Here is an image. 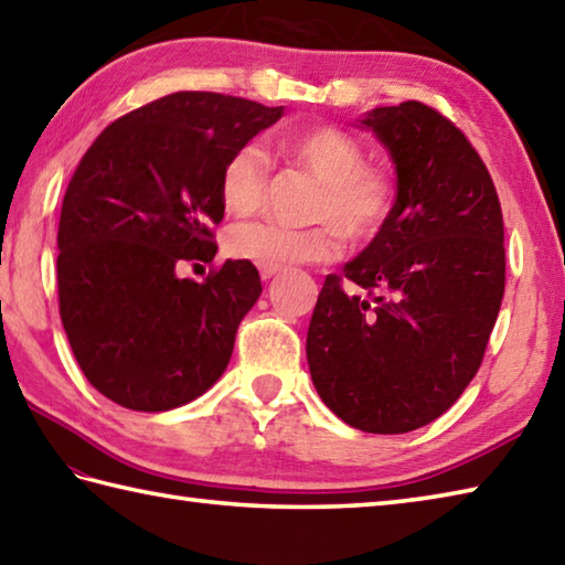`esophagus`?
<instances>
[{
  "instance_id": "obj_1",
  "label": "esophagus",
  "mask_w": 565,
  "mask_h": 565,
  "mask_svg": "<svg viewBox=\"0 0 565 565\" xmlns=\"http://www.w3.org/2000/svg\"><path fill=\"white\" fill-rule=\"evenodd\" d=\"M276 274H279V269H269V267H262V269H259L262 281H269V279H274Z\"/></svg>"
}]
</instances>
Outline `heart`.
<instances>
[{
  "mask_svg": "<svg viewBox=\"0 0 565 565\" xmlns=\"http://www.w3.org/2000/svg\"><path fill=\"white\" fill-rule=\"evenodd\" d=\"M279 149L323 181L313 227L279 223L237 225L227 252L254 267L286 269L296 264L333 262L342 252V233L352 239L377 235L394 205V179L380 166L364 163L362 143L335 127H316L284 135ZM269 181V161L259 143H242L220 173V198L232 215H252L262 205Z\"/></svg>",
  "mask_w": 565,
  "mask_h": 565,
  "instance_id": "heart-1",
  "label": "heart"
}]
</instances>
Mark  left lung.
I'll use <instances>...</instances> for the list:
<instances>
[{
	"mask_svg": "<svg viewBox=\"0 0 565 565\" xmlns=\"http://www.w3.org/2000/svg\"><path fill=\"white\" fill-rule=\"evenodd\" d=\"M390 151L396 198L345 276L318 294L306 358L320 399L367 434H408L456 404L480 370L504 296V225L488 166L434 107L358 119Z\"/></svg>",
	"mask_w": 565,
	"mask_h": 565,
	"instance_id": "8db88e82",
	"label": "left lung"
}]
</instances>
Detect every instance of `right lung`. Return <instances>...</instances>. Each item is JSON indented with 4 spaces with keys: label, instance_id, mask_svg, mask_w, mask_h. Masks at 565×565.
<instances>
[{
    "label": "right lung",
    "instance_id": "obj_1",
    "mask_svg": "<svg viewBox=\"0 0 565 565\" xmlns=\"http://www.w3.org/2000/svg\"><path fill=\"white\" fill-rule=\"evenodd\" d=\"M220 93H173L103 129L77 163L58 223V308L83 374L131 412L198 399L227 367L262 294L249 262H213L227 157L281 119Z\"/></svg>",
    "mask_w": 565,
    "mask_h": 565
}]
</instances>
